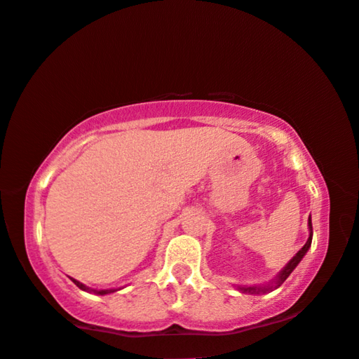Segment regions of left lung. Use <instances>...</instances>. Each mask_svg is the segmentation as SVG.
Masks as SVG:
<instances>
[{
    "instance_id": "left-lung-1",
    "label": "left lung",
    "mask_w": 359,
    "mask_h": 359,
    "mask_svg": "<svg viewBox=\"0 0 359 359\" xmlns=\"http://www.w3.org/2000/svg\"><path fill=\"white\" fill-rule=\"evenodd\" d=\"M309 229H311V234H309V239H307V242L304 244V247H302V249L297 252V254L292 257L291 259V262L290 264H287L285 269H283V271L281 273L278 275V278H276V283H275V286H269V287H241V291H244V292H260V291H270L271 287H276V286H280L283 281H285L287 276L291 275V271L296 269L297 266V264H299L301 262V259L302 257L306 255V252L309 250V247H311V242H312V221H311V218H309Z\"/></svg>"
}]
</instances>
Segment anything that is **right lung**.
I'll return each mask as SVG.
<instances>
[{"label":"right lung","instance_id":"add662e5","mask_svg":"<svg viewBox=\"0 0 359 359\" xmlns=\"http://www.w3.org/2000/svg\"><path fill=\"white\" fill-rule=\"evenodd\" d=\"M72 280H73V278H72ZM73 283H74V285H76L78 287H81V290L89 291V292H94V294H100V296H104V294H109V292H114V290H89L88 286H84L83 283H79V281H76V280H73Z\"/></svg>","mask_w":359,"mask_h":359}]
</instances>
